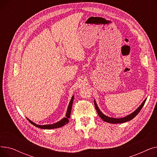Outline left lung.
Here are the masks:
<instances>
[{
	"label": "left lung",
	"mask_w": 157,
	"mask_h": 157,
	"mask_svg": "<svg viewBox=\"0 0 157 157\" xmlns=\"http://www.w3.org/2000/svg\"><path fill=\"white\" fill-rule=\"evenodd\" d=\"M146 101V98L144 101V102L141 104V105H140L139 108L132 114L128 115V116L124 117V118H110L105 116L104 115L101 111L100 109H98V106L96 104V102L94 101V104H95V109L97 110V112L98 113V114L99 115V117H101V118H102V120H104L105 122H108V123H124V122H127L128 121L130 120H131L132 119H133L136 115L140 112V111L141 110L142 108L143 107V105L145 104V102Z\"/></svg>",
	"instance_id": "left-lung-1"
}]
</instances>
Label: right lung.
Listing matches in <instances>:
<instances>
[{
	"mask_svg": "<svg viewBox=\"0 0 157 157\" xmlns=\"http://www.w3.org/2000/svg\"><path fill=\"white\" fill-rule=\"evenodd\" d=\"M73 100H74V96H72L71 100L70 101V103L69 104L67 111V113H66V118H63L62 120L59 121V122H57L56 123H54V124L45 125H39L36 124L35 123L32 122L31 120H30L28 118H27V120L29 121V122L30 123H32V125H34V126H36V127H37L38 128H43V129H52V128H59V127H63L65 125L67 124V123H69V118H70V116H71V109H72V105Z\"/></svg>",
	"mask_w": 157,
	"mask_h": 157,
	"instance_id": "add662e5",
	"label": "right lung"
}]
</instances>
